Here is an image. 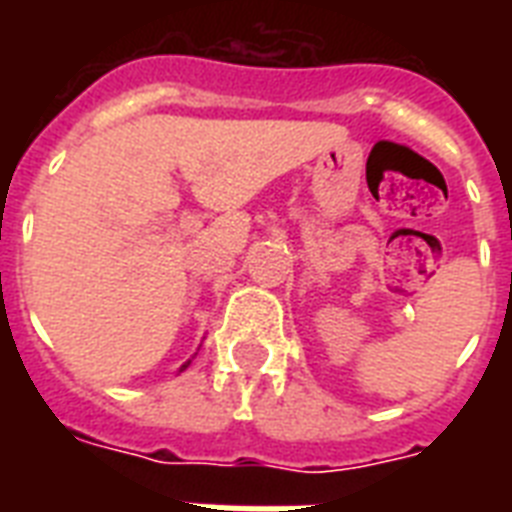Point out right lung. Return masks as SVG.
I'll return each mask as SVG.
<instances>
[{"label":"right lung","instance_id":"right-lung-1","mask_svg":"<svg viewBox=\"0 0 512 512\" xmlns=\"http://www.w3.org/2000/svg\"><path fill=\"white\" fill-rule=\"evenodd\" d=\"M188 364H191V358H188V361H185V364L180 366V372H185V369H188Z\"/></svg>","mask_w":512,"mask_h":512}]
</instances>
